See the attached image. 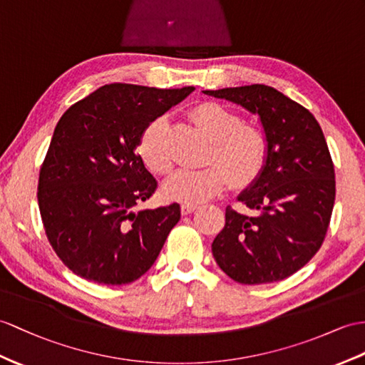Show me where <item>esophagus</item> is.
Returning <instances> with one entry per match:
<instances>
[{
    "label": "esophagus",
    "instance_id": "esophagus-1",
    "mask_svg": "<svg viewBox=\"0 0 365 365\" xmlns=\"http://www.w3.org/2000/svg\"><path fill=\"white\" fill-rule=\"evenodd\" d=\"M197 209H198L197 204H182V206H181V213H182V215H189V213L195 212Z\"/></svg>",
    "mask_w": 365,
    "mask_h": 365
}]
</instances>
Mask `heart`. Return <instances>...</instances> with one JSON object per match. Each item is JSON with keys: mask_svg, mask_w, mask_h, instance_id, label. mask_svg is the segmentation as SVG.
Listing matches in <instances>:
<instances>
[{"mask_svg": "<svg viewBox=\"0 0 365 365\" xmlns=\"http://www.w3.org/2000/svg\"><path fill=\"white\" fill-rule=\"evenodd\" d=\"M192 119L212 139L206 165L200 170H178L164 184L168 200L198 204L223 190L229 178L237 185L254 181L268 159V139L263 130L246 125L238 113L215 102L193 106ZM168 120L159 115L144 130L139 153L145 165L158 175H167L173 167V155L167 144Z\"/></svg>", "mask_w": 365, "mask_h": 365, "instance_id": "obj_1", "label": "heart"}]
</instances>
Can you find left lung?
I'll list each match as a JSON object with an SVG mask.
<instances>
[{
  "label": "left lung",
  "instance_id": "left-lung-1",
  "mask_svg": "<svg viewBox=\"0 0 365 365\" xmlns=\"http://www.w3.org/2000/svg\"><path fill=\"white\" fill-rule=\"evenodd\" d=\"M204 94L254 114L268 139V159L238 201L252 215L226 207V225L212 254L230 279L262 285L289 277L321 250L336 197L334 165L314 115L266 85Z\"/></svg>",
  "mask_w": 365,
  "mask_h": 365
}]
</instances>
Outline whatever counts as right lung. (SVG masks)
<instances>
[{
  "instance_id": "add662e5",
  "label": "right lung",
  "mask_w": 365,
  "mask_h": 365,
  "mask_svg": "<svg viewBox=\"0 0 365 365\" xmlns=\"http://www.w3.org/2000/svg\"><path fill=\"white\" fill-rule=\"evenodd\" d=\"M193 86H101L61 115L40 168L38 207L52 250L74 274L102 285L144 275L181 218L180 204L135 212L158 189L136 147Z\"/></svg>"
}]
</instances>
